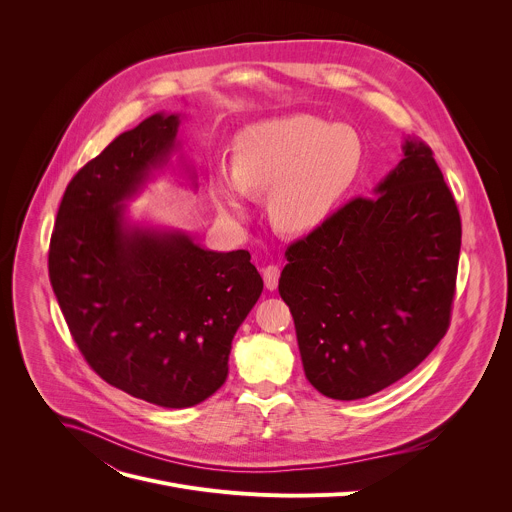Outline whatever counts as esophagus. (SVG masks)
I'll use <instances>...</instances> for the list:
<instances>
[{
	"label": "esophagus",
	"mask_w": 512,
	"mask_h": 512,
	"mask_svg": "<svg viewBox=\"0 0 512 512\" xmlns=\"http://www.w3.org/2000/svg\"><path fill=\"white\" fill-rule=\"evenodd\" d=\"M279 267L277 265H267L265 269H263V281H265V287L269 289V291H273V289H277V283H279Z\"/></svg>",
	"instance_id": "esophagus-1"
}]
</instances>
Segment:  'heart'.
Returning <instances> with one entry per match:
<instances>
[{
	"label": "heart",
	"instance_id": "b5f03b06",
	"mask_svg": "<svg viewBox=\"0 0 512 512\" xmlns=\"http://www.w3.org/2000/svg\"><path fill=\"white\" fill-rule=\"evenodd\" d=\"M231 174L216 170L210 196L233 221L247 214V196L269 192V216L285 233L322 227L354 186L362 141L346 125L296 113L243 127L231 148Z\"/></svg>",
	"mask_w": 512,
	"mask_h": 512
}]
</instances>
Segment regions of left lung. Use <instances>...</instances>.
Wrapping results in <instances>:
<instances>
[{
	"mask_svg": "<svg viewBox=\"0 0 512 512\" xmlns=\"http://www.w3.org/2000/svg\"><path fill=\"white\" fill-rule=\"evenodd\" d=\"M460 245L442 170L407 137L373 198L350 200L285 253L279 296L312 387L354 401L411 373L450 326Z\"/></svg>",
	"mask_w": 512,
	"mask_h": 512,
	"instance_id": "8db88e82",
	"label": "left lung"
}]
</instances>
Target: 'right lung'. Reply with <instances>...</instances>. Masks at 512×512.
<instances>
[{
	"label": "right lung",
	"instance_id": "obj_1",
	"mask_svg": "<svg viewBox=\"0 0 512 512\" xmlns=\"http://www.w3.org/2000/svg\"><path fill=\"white\" fill-rule=\"evenodd\" d=\"M182 117L150 115L77 172L48 253L54 296L93 371L168 409L223 387L231 342L263 291L249 251H210L127 212L156 174L174 168ZM176 162L196 188V170L182 156Z\"/></svg>",
	"mask_w": 512,
	"mask_h": 512
}]
</instances>
